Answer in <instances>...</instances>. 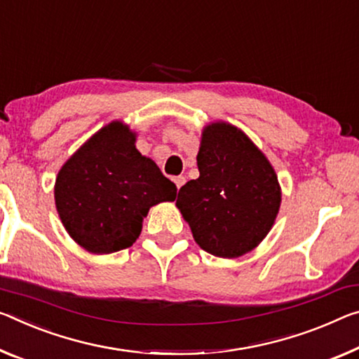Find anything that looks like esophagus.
Segmentation results:
<instances>
[{"label": "esophagus", "instance_id": "obj_1", "mask_svg": "<svg viewBox=\"0 0 359 359\" xmlns=\"http://www.w3.org/2000/svg\"><path fill=\"white\" fill-rule=\"evenodd\" d=\"M172 180H174L175 187H177V190H180V187L185 184V177H184V175H177V177H174Z\"/></svg>", "mask_w": 359, "mask_h": 359}]
</instances>
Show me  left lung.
<instances>
[{
	"label": "left lung",
	"mask_w": 359,
	"mask_h": 359,
	"mask_svg": "<svg viewBox=\"0 0 359 359\" xmlns=\"http://www.w3.org/2000/svg\"><path fill=\"white\" fill-rule=\"evenodd\" d=\"M200 177L182 187L177 208L193 238L217 257H240L270 231L281 191L269 159L240 129L214 123L196 156Z\"/></svg>",
	"instance_id": "left-lung-1"
}]
</instances>
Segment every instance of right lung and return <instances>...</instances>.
<instances>
[{
    "instance_id": "obj_1",
    "label": "right lung",
    "mask_w": 359,
    "mask_h": 359,
    "mask_svg": "<svg viewBox=\"0 0 359 359\" xmlns=\"http://www.w3.org/2000/svg\"><path fill=\"white\" fill-rule=\"evenodd\" d=\"M135 134L113 121L62 166L55 206L79 246L110 254L133 246L149 209L174 201L177 187L135 149Z\"/></svg>"
}]
</instances>
